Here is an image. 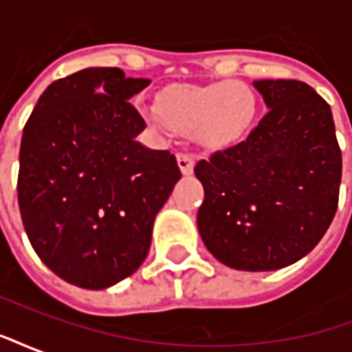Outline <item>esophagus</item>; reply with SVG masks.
<instances>
[{
	"mask_svg": "<svg viewBox=\"0 0 352 352\" xmlns=\"http://www.w3.org/2000/svg\"><path fill=\"white\" fill-rule=\"evenodd\" d=\"M177 164H179V169H181L183 175H190L192 171H194V158H192L190 154H177Z\"/></svg>",
	"mask_w": 352,
	"mask_h": 352,
	"instance_id": "34e87169",
	"label": "esophagus"
}]
</instances>
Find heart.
<instances>
[{"instance_id":"b5f03b06","label":"heart","mask_w":352,"mask_h":352,"mask_svg":"<svg viewBox=\"0 0 352 352\" xmlns=\"http://www.w3.org/2000/svg\"><path fill=\"white\" fill-rule=\"evenodd\" d=\"M258 115V96L241 80L181 85L158 96V113L151 118L171 130L188 133L201 146L222 148L237 143Z\"/></svg>"}]
</instances>
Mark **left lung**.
I'll list each match as a JSON object with an SVG mask.
<instances>
[{"instance_id":"8db88e82","label":"left lung","mask_w":352,"mask_h":352,"mask_svg":"<svg viewBox=\"0 0 352 352\" xmlns=\"http://www.w3.org/2000/svg\"><path fill=\"white\" fill-rule=\"evenodd\" d=\"M270 109L249 138L199 160L198 230L234 270L272 272L303 258L332 222L341 151L330 105L302 80H254Z\"/></svg>"}]
</instances>
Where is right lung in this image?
<instances>
[{"mask_svg":"<svg viewBox=\"0 0 352 352\" xmlns=\"http://www.w3.org/2000/svg\"><path fill=\"white\" fill-rule=\"evenodd\" d=\"M148 85L88 67L54 80L24 126L22 224L43 264L75 287H113L143 264L181 179L173 154L135 139L146 124L128 100Z\"/></svg>","mask_w":352,"mask_h":352,"instance_id":"1","label":"right lung"}]
</instances>
